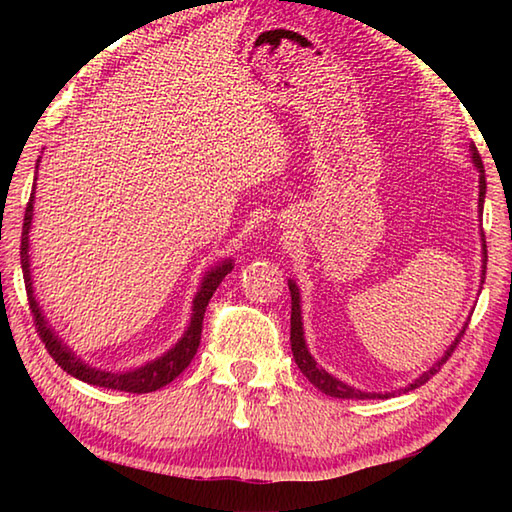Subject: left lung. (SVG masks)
Segmentation results:
<instances>
[{
    "label": "left lung",
    "mask_w": 512,
    "mask_h": 512,
    "mask_svg": "<svg viewBox=\"0 0 512 512\" xmlns=\"http://www.w3.org/2000/svg\"><path fill=\"white\" fill-rule=\"evenodd\" d=\"M472 160L476 164V169L481 171L479 176V212L483 214V198H485V173H483V162H481V155L479 151H476V146H472ZM483 237V268L485 264H488V246H485V235L481 232ZM483 280H485V271H483ZM289 291H291V352H293V359H296L298 368L302 375H305L311 384H314L318 391H323L325 395L329 397H339V400H368V397H381L379 393H361L357 391V388H352L348 384H343V381H339L332 375H327L325 370H320L316 366V361L311 359V354L307 350L305 345V334H302V318H300V293H298V287L296 282L289 280ZM467 327V325H465ZM465 327L463 332L456 336V341L449 345V350L443 354V359H440L438 363H433V366L424 372V375L420 379H415L413 384L409 388H404V391H413V388H418L422 384H427V381L436 375V372L443 368V363H447V359L452 357V352L456 350V345L461 343V336L465 334ZM386 397V395H384Z\"/></svg>",
    "instance_id": "1"
}]
</instances>
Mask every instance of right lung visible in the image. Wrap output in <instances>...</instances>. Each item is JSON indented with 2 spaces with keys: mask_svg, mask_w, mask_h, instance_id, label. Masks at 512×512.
I'll return each instance as SVG.
<instances>
[{
  "mask_svg": "<svg viewBox=\"0 0 512 512\" xmlns=\"http://www.w3.org/2000/svg\"><path fill=\"white\" fill-rule=\"evenodd\" d=\"M40 162V160H38ZM38 167V164H36ZM36 192V189H33ZM33 192L29 198L27 212H24V225H22V246H20V262H22V273H24V287H27V298H29V309L33 316V323H36V332L40 336V341L45 343L47 352L51 354L60 368L69 375L85 381V384L92 386H101V388H112V391H124V393H151L158 391V388L167 386L169 381L176 379L180 372H183L189 363H192L194 354L201 345V332H203V316L207 309V302L214 296V291L219 284L223 282V277L232 271V262H223L205 275V280L201 284V291L196 293L194 298V316L192 323H189L187 332L183 339L176 343V348H171L164 357L155 359L146 366L131 370V372H106V370H97L90 368L88 363H83L79 357H74V352L67 348V345L60 343L58 336L51 332V327L47 325L45 316L38 307L36 298H33V287H31V268H29V230H31V216H33Z\"/></svg>",
  "mask_w": 512,
  "mask_h": 512,
  "instance_id": "obj_1",
  "label": "right lung"
}]
</instances>
